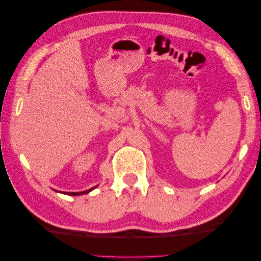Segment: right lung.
Listing matches in <instances>:
<instances>
[{
    "label": "right lung",
    "instance_id": "right-lung-1",
    "mask_svg": "<svg viewBox=\"0 0 261 261\" xmlns=\"http://www.w3.org/2000/svg\"><path fill=\"white\" fill-rule=\"evenodd\" d=\"M93 189H95V187H92V189L88 190V191H83V192H67V193H65V194H68V195H82V194L89 193V192H91Z\"/></svg>",
    "mask_w": 261,
    "mask_h": 261
}]
</instances>
